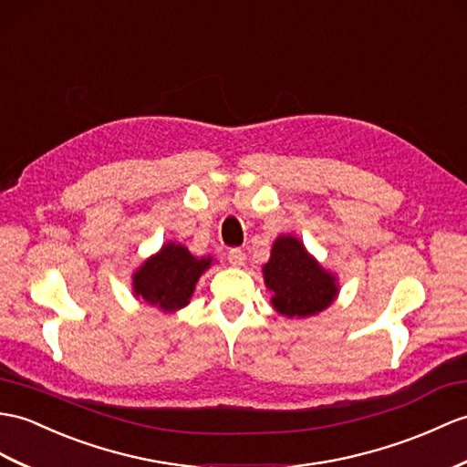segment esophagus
Instances as JSON below:
<instances>
[{
  "label": "esophagus",
  "mask_w": 467,
  "mask_h": 467,
  "mask_svg": "<svg viewBox=\"0 0 467 467\" xmlns=\"http://www.w3.org/2000/svg\"><path fill=\"white\" fill-rule=\"evenodd\" d=\"M244 253L241 251V248H233V251H229V263L234 266V268H241L244 266Z\"/></svg>",
  "instance_id": "34e87169"
}]
</instances>
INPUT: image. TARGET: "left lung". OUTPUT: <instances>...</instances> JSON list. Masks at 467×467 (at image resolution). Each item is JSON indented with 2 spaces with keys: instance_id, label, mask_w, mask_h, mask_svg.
Segmentation results:
<instances>
[{
  "instance_id": "1",
  "label": "left lung",
  "mask_w": 467,
  "mask_h": 467,
  "mask_svg": "<svg viewBox=\"0 0 467 467\" xmlns=\"http://www.w3.org/2000/svg\"><path fill=\"white\" fill-rule=\"evenodd\" d=\"M270 305L285 318H310L327 310L340 295L336 273L324 268L295 234H280L263 266Z\"/></svg>"
}]
</instances>
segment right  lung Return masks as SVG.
<instances>
[{
  "label": "right lung",
  "mask_w": 467,
  "mask_h": 467,
  "mask_svg": "<svg viewBox=\"0 0 467 467\" xmlns=\"http://www.w3.org/2000/svg\"><path fill=\"white\" fill-rule=\"evenodd\" d=\"M213 263V256H194L184 244L169 241L133 270V296L165 314L177 312L189 305Z\"/></svg>",
  "instance_id": "obj_1"
}]
</instances>
